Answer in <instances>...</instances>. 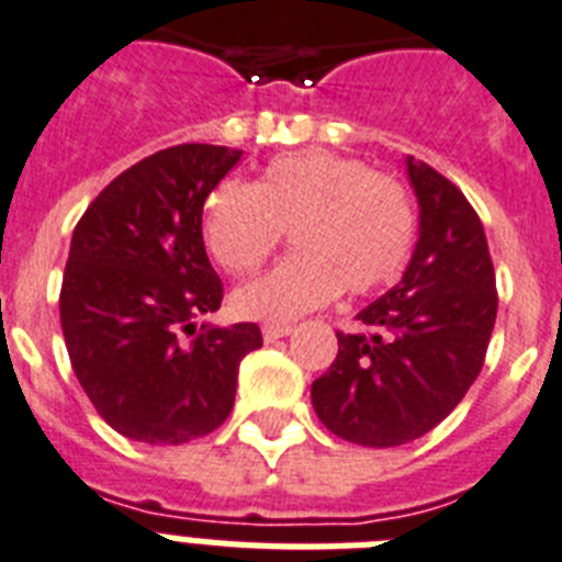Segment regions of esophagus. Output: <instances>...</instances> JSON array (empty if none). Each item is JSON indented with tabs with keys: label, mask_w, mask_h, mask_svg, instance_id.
Segmentation results:
<instances>
[{
	"label": "esophagus",
	"mask_w": 562,
	"mask_h": 562,
	"mask_svg": "<svg viewBox=\"0 0 562 562\" xmlns=\"http://www.w3.org/2000/svg\"><path fill=\"white\" fill-rule=\"evenodd\" d=\"M291 331H294V325L289 323H266L262 325V339H266V342H273V339L289 337Z\"/></svg>",
	"instance_id": "obj_1"
}]
</instances>
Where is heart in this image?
<instances>
[{
    "label": "heart",
    "mask_w": 562,
    "mask_h": 562,
    "mask_svg": "<svg viewBox=\"0 0 562 562\" xmlns=\"http://www.w3.org/2000/svg\"><path fill=\"white\" fill-rule=\"evenodd\" d=\"M285 231L296 254L237 289L243 317L285 323L342 289L362 296L397 280L412 254L414 205L397 177L334 150L277 157L254 186L228 179L205 200V248L228 273L257 271Z\"/></svg>",
    "instance_id": "1"
}]
</instances>
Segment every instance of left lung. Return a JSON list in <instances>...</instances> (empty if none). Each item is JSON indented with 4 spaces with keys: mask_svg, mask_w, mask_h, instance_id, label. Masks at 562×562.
<instances>
[{
    "mask_svg": "<svg viewBox=\"0 0 562 562\" xmlns=\"http://www.w3.org/2000/svg\"><path fill=\"white\" fill-rule=\"evenodd\" d=\"M419 239L403 280L337 331V360L311 385L323 426L369 449L403 446L449 417L483 369L497 319L485 231L463 191L405 159Z\"/></svg>",
    "mask_w": 562,
    "mask_h": 562,
    "instance_id": "obj_1",
    "label": "left lung"
}]
</instances>
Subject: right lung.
Wrapping results in <instances>:
<instances>
[{"label":"right lung","instance_id":"right-lung-1","mask_svg":"<svg viewBox=\"0 0 562 562\" xmlns=\"http://www.w3.org/2000/svg\"><path fill=\"white\" fill-rule=\"evenodd\" d=\"M243 150L173 145L131 165L74 228L59 294L65 346L113 431L179 446L225 423L259 325L193 319L223 303L202 243V205Z\"/></svg>","mask_w":562,"mask_h":562}]
</instances>
